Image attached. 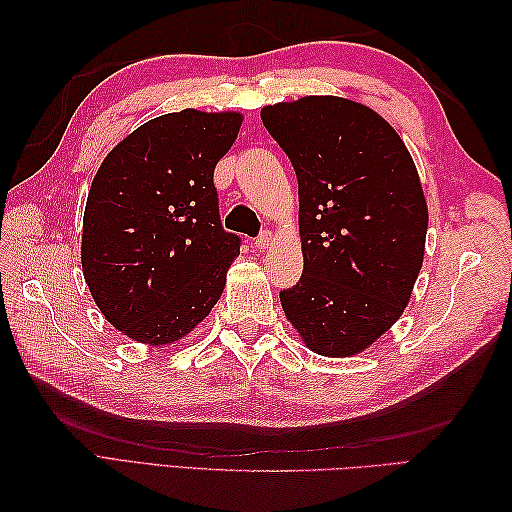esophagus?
I'll return each instance as SVG.
<instances>
[{
	"label": "esophagus",
	"mask_w": 512,
	"mask_h": 512,
	"mask_svg": "<svg viewBox=\"0 0 512 512\" xmlns=\"http://www.w3.org/2000/svg\"><path fill=\"white\" fill-rule=\"evenodd\" d=\"M275 242V237H273V233L270 231H264L262 235H259L257 239H255V248H259V250H268L270 248V244Z\"/></svg>",
	"instance_id": "34e87169"
}]
</instances>
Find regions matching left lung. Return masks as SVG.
I'll list each match as a JSON object with an SVG mask.
<instances>
[{
	"mask_svg": "<svg viewBox=\"0 0 512 512\" xmlns=\"http://www.w3.org/2000/svg\"><path fill=\"white\" fill-rule=\"evenodd\" d=\"M262 121L299 182L303 275L281 308L314 354H361L402 317L422 268L418 169L383 116L341 96L266 105Z\"/></svg>",
	"mask_w": 512,
	"mask_h": 512,
	"instance_id": "1",
	"label": "left lung"
}]
</instances>
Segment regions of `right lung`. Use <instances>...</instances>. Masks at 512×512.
I'll use <instances>...</instances> for the list:
<instances>
[{"instance_id":"obj_1","label":"right lung","mask_w":512,"mask_h":512,"mask_svg":"<svg viewBox=\"0 0 512 512\" xmlns=\"http://www.w3.org/2000/svg\"><path fill=\"white\" fill-rule=\"evenodd\" d=\"M242 121L226 110L151 118L96 171L83 213V277L103 317L129 339L176 343L222 297L239 237L220 224L213 171Z\"/></svg>"}]
</instances>
